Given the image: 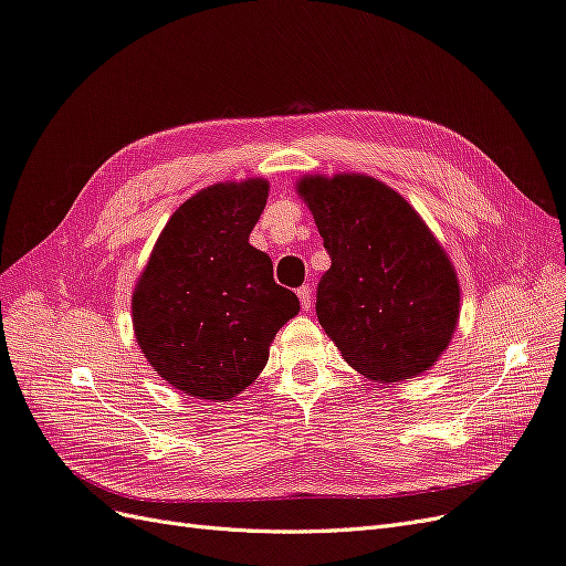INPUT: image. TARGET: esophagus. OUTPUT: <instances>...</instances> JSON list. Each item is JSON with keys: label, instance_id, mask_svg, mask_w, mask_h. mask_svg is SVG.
<instances>
[{"label": "esophagus", "instance_id": "1", "mask_svg": "<svg viewBox=\"0 0 566 566\" xmlns=\"http://www.w3.org/2000/svg\"><path fill=\"white\" fill-rule=\"evenodd\" d=\"M297 297H300V302H302V310L310 312V310H312V287H310V285H302V287L297 290Z\"/></svg>", "mask_w": 566, "mask_h": 566}]
</instances>
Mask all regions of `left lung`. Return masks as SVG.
I'll use <instances>...</instances> for the list:
<instances>
[{"mask_svg": "<svg viewBox=\"0 0 566 566\" xmlns=\"http://www.w3.org/2000/svg\"><path fill=\"white\" fill-rule=\"evenodd\" d=\"M331 269L316 287V316L345 361L378 382L434 366L458 323L455 271L418 212L373 177H306Z\"/></svg>", "mask_w": 566, "mask_h": 566, "instance_id": "left-lung-1", "label": "left lung"}]
</instances>
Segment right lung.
Masks as SVG:
<instances>
[{
    "label": "right lung",
    "instance_id": "obj_1",
    "mask_svg": "<svg viewBox=\"0 0 566 566\" xmlns=\"http://www.w3.org/2000/svg\"><path fill=\"white\" fill-rule=\"evenodd\" d=\"M266 196L264 179H248L186 200L136 283V342L160 378L191 397L241 394L300 312L293 290L273 281L269 254L248 243Z\"/></svg>",
    "mask_w": 566,
    "mask_h": 566
}]
</instances>
